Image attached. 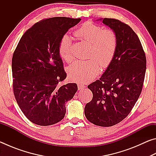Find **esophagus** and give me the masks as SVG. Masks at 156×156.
<instances>
[{"label":"esophagus","mask_w":156,"mask_h":156,"mask_svg":"<svg viewBox=\"0 0 156 156\" xmlns=\"http://www.w3.org/2000/svg\"><path fill=\"white\" fill-rule=\"evenodd\" d=\"M78 88L79 90H81V89H83L84 88H85V86H84V84H78Z\"/></svg>","instance_id":"1"}]
</instances>
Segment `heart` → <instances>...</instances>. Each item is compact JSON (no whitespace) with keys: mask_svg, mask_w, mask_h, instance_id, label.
Wrapping results in <instances>:
<instances>
[{"mask_svg":"<svg viewBox=\"0 0 156 156\" xmlns=\"http://www.w3.org/2000/svg\"><path fill=\"white\" fill-rule=\"evenodd\" d=\"M78 38L90 43L88 57L85 60H76L67 69L72 80L78 83H87L98 74L100 65L106 68L110 65L115 54L118 39L115 32L104 30L90 22L82 25L74 31ZM60 56L67 62L73 59L72 41L68 34H64L58 44Z\"/></svg>","mask_w":156,"mask_h":156,"instance_id":"b5f03b06","label":"heart"}]
</instances>
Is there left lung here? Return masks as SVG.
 Listing matches in <instances>:
<instances>
[{
    "mask_svg": "<svg viewBox=\"0 0 156 156\" xmlns=\"http://www.w3.org/2000/svg\"><path fill=\"white\" fill-rule=\"evenodd\" d=\"M118 39L115 54L99 80L88 85L93 98L84 107L89 122L100 126L119 123L129 115L141 94L147 60L137 34L125 23L105 18Z\"/></svg>",
    "mask_w": 156,
    "mask_h": 156,
    "instance_id": "left-lung-1",
    "label": "left lung"
}]
</instances>
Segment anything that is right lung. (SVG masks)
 I'll return each mask as SVG.
<instances>
[{"label": "right lung", "instance_id": "obj_1", "mask_svg": "<svg viewBox=\"0 0 156 156\" xmlns=\"http://www.w3.org/2000/svg\"><path fill=\"white\" fill-rule=\"evenodd\" d=\"M80 20L53 17L39 21L25 31L13 54L15 98L27 119L36 125L49 126L62 120L65 102L78 90L76 83L61 84L67 73L58 44Z\"/></svg>", "mask_w": 156, "mask_h": 156}]
</instances>
